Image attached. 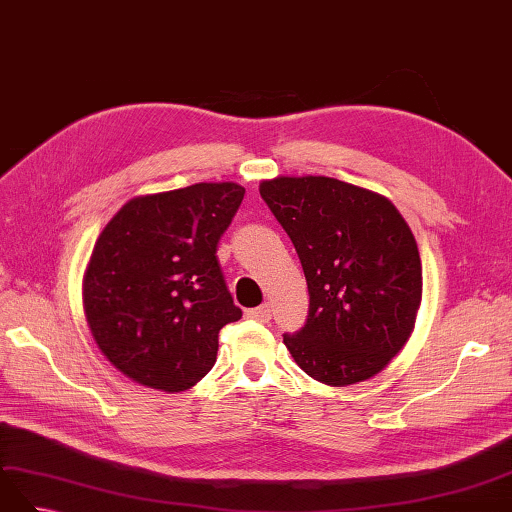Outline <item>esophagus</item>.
<instances>
[{
	"instance_id": "34e87169",
	"label": "esophagus",
	"mask_w": 512,
	"mask_h": 512,
	"mask_svg": "<svg viewBox=\"0 0 512 512\" xmlns=\"http://www.w3.org/2000/svg\"><path fill=\"white\" fill-rule=\"evenodd\" d=\"M246 316H248V318H253V320H259V323H268L270 316H272V310H270V305H268V303H264V305L255 307V310H248V312H246Z\"/></svg>"
}]
</instances>
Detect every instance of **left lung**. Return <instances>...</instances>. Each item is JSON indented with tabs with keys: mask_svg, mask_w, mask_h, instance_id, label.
I'll return each mask as SVG.
<instances>
[{
	"mask_svg": "<svg viewBox=\"0 0 512 512\" xmlns=\"http://www.w3.org/2000/svg\"><path fill=\"white\" fill-rule=\"evenodd\" d=\"M259 194L290 235L310 292L305 327L283 336L294 362L327 386L384 371L421 305L408 222L386 196L329 176H277Z\"/></svg>",
	"mask_w": 512,
	"mask_h": 512,
	"instance_id": "left-lung-1",
	"label": "left lung"
}]
</instances>
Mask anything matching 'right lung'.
Segmentation results:
<instances>
[{"mask_svg":"<svg viewBox=\"0 0 512 512\" xmlns=\"http://www.w3.org/2000/svg\"><path fill=\"white\" fill-rule=\"evenodd\" d=\"M244 192L196 183L137 196L100 233L82 303L98 349L133 382L181 392L216 364L220 329L242 318L216 251Z\"/></svg>","mask_w":512,"mask_h":512,"instance_id":"obj_1","label":"right lung"}]
</instances>
